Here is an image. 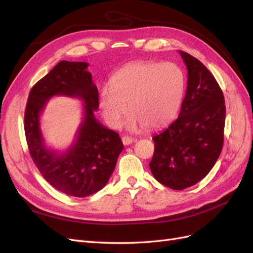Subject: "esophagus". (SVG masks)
Here are the masks:
<instances>
[{"instance_id": "esophagus-1", "label": "esophagus", "mask_w": 253, "mask_h": 253, "mask_svg": "<svg viewBox=\"0 0 253 253\" xmlns=\"http://www.w3.org/2000/svg\"><path fill=\"white\" fill-rule=\"evenodd\" d=\"M121 139H122V143H124L125 145H128L135 141L134 138H132V137H128V136H124Z\"/></svg>"}]
</instances>
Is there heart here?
<instances>
[{
	"instance_id": "obj_1",
	"label": "heart",
	"mask_w": 253,
	"mask_h": 253,
	"mask_svg": "<svg viewBox=\"0 0 253 253\" xmlns=\"http://www.w3.org/2000/svg\"><path fill=\"white\" fill-rule=\"evenodd\" d=\"M183 91L185 77L178 66L139 61L120 68L111 78V86L101 88L99 108L106 124L118 127L129 104V131L141 126L156 129L175 118Z\"/></svg>"
}]
</instances>
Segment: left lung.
<instances>
[{
    "mask_svg": "<svg viewBox=\"0 0 253 253\" xmlns=\"http://www.w3.org/2000/svg\"><path fill=\"white\" fill-rule=\"evenodd\" d=\"M188 84L177 119L153 137L149 164L155 179L174 190L195 185L208 174L224 143L226 106L217 81L200 60L179 51Z\"/></svg>",
    "mask_w": 253,
    "mask_h": 253,
    "instance_id": "1",
    "label": "left lung"
}]
</instances>
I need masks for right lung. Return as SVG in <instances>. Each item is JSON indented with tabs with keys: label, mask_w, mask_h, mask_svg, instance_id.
Returning <instances> with one entry per match:
<instances>
[{
	"label": "right lung",
	"mask_w": 253,
	"mask_h": 253,
	"mask_svg": "<svg viewBox=\"0 0 253 253\" xmlns=\"http://www.w3.org/2000/svg\"><path fill=\"white\" fill-rule=\"evenodd\" d=\"M85 62L61 61L30 89L24 115L29 154L47 182L67 195L89 196L108 183L124 150L119 134L106 128L96 118L98 89ZM80 97L84 118L71 148L62 155L44 147L40 115L53 95Z\"/></svg>",
	"instance_id": "obj_1"
}]
</instances>
